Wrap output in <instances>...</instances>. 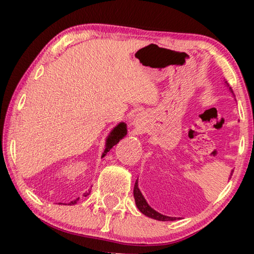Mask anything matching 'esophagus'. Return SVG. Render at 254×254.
<instances>
[{"label":"esophagus","mask_w":254,"mask_h":254,"mask_svg":"<svg viewBox=\"0 0 254 254\" xmlns=\"http://www.w3.org/2000/svg\"><path fill=\"white\" fill-rule=\"evenodd\" d=\"M134 125H135V127H137V128H143V126H144V120H143V117H141V116H137L136 118H135V120H134Z\"/></svg>","instance_id":"obj_1"}]
</instances>
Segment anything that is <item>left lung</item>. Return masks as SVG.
Here are the masks:
<instances>
[{
  "instance_id": "8db88e82",
  "label": "left lung",
  "mask_w": 254,
  "mask_h": 254,
  "mask_svg": "<svg viewBox=\"0 0 254 254\" xmlns=\"http://www.w3.org/2000/svg\"><path fill=\"white\" fill-rule=\"evenodd\" d=\"M225 84L230 90V92L234 95V91H232V89L229 86V84L227 82H225ZM232 175V172H231ZM134 199H135V203H136V206L138 209L142 214H144L145 216L150 217V218H154V220H158V221H175L177 217H170V216H165V215L163 214H159L158 211H156L155 209H152V208L149 206L147 203V201L142 195V193L140 192V190H138V184H137V180L135 182V185H134Z\"/></svg>"
}]
</instances>
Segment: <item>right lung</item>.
<instances>
[{"label": "right lung", "instance_id": "obj_1", "mask_svg": "<svg viewBox=\"0 0 254 254\" xmlns=\"http://www.w3.org/2000/svg\"><path fill=\"white\" fill-rule=\"evenodd\" d=\"M126 134H127V126H126V124H125V123H120L119 125H118V126L114 127L112 131L110 133L109 137H107L106 144H105V150H104L102 157H104V156H105L107 152H109L111 149H112L114 145H116L118 142L121 140V138H123L124 136H126ZM89 193H90V190H89V192L84 193V196L89 195ZM78 200H79V197H77V199L74 200V201H71V202H69L68 204H75Z\"/></svg>", "mask_w": 254, "mask_h": 254}]
</instances>
